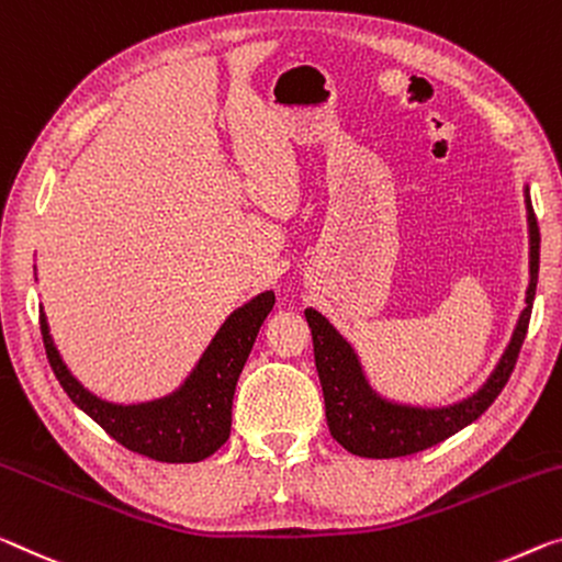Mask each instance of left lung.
Instances as JSON below:
<instances>
[{
    "label": "left lung",
    "instance_id": "obj_1",
    "mask_svg": "<svg viewBox=\"0 0 562 562\" xmlns=\"http://www.w3.org/2000/svg\"><path fill=\"white\" fill-rule=\"evenodd\" d=\"M525 207H528L530 229V284L528 295H525V310L493 375L487 378L477 393L465 397L462 403L448 407H413L380 397L364 378L350 342L317 310H305L307 325L313 329L315 368L325 395L329 435L347 452L372 460L413 456V452L448 440L450 435L477 420L495 403V397L503 393L505 382L510 380L515 362H518L525 335H528L540 267V227L528 190H525Z\"/></svg>",
    "mask_w": 562,
    "mask_h": 562
}]
</instances>
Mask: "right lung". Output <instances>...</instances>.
Here are the masks:
<instances>
[{"instance_id":"right-lung-1","label":"right lung","mask_w":562,"mask_h":562,"mask_svg":"<svg viewBox=\"0 0 562 562\" xmlns=\"http://www.w3.org/2000/svg\"><path fill=\"white\" fill-rule=\"evenodd\" d=\"M274 305V292H262L237 307L177 393L139 405H114L85 390L61 362L40 310L47 360L69 400L124 448L159 462H200L217 452L233 427V397L255 337Z\"/></svg>"}]
</instances>
